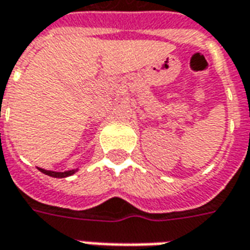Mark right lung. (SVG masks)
Instances as JSON below:
<instances>
[{
    "instance_id": "obj_1",
    "label": "right lung",
    "mask_w": 250,
    "mask_h": 250,
    "mask_svg": "<svg viewBox=\"0 0 250 250\" xmlns=\"http://www.w3.org/2000/svg\"><path fill=\"white\" fill-rule=\"evenodd\" d=\"M41 173L46 174L49 177H53V178H65V177H69L72 174H75L77 170H68V171H51V170H44V168H39Z\"/></svg>"
}]
</instances>
